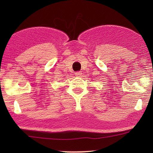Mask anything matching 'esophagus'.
<instances>
[{"instance_id": "esophagus-1", "label": "esophagus", "mask_w": 153, "mask_h": 153, "mask_svg": "<svg viewBox=\"0 0 153 153\" xmlns=\"http://www.w3.org/2000/svg\"><path fill=\"white\" fill-rule=\"evenodd\" d=\"M75 75H76L77 77H79V76H82V73L80 71H78V72H76V73L75 74Z\"/></svg>"}]
</instances>
